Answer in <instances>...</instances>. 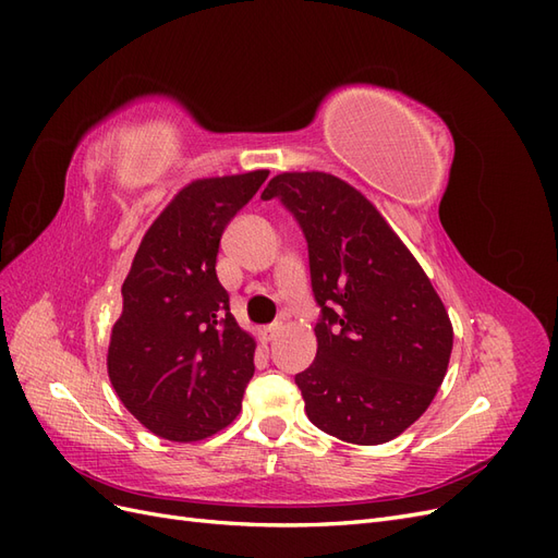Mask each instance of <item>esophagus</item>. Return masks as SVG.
<instances>
[{"mask_svg": "<svg viewBox=\"0 0 558 558\" xmlns=\"http://www.w3.org/2000/svg\"><path fill=\"white\" fill-rule=\"evenodd\" d=\"M283 330V326L281 324H272V326H265V328H260V337L265 342H272L275 337L279 335Z\"/></svg>", "mask_w": 558, "mask_h": 558, "instance_id": "1", "label": "esophagus"}]
</instances>
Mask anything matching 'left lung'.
<instances>
[{
  "mask_svg": "<svg viewBox=\"0 0 558 558\" xmlns=\"http://www.w3.org/2000/svg\"><path fill=\"white\" fill-rule=\"evenodd\" d=\"M260 197L283 202L310 248L316 361L295 375L310 421L351 445L393 440L428 410L447 375L453 328L440 295L347 181L283 172Z\"/></svg>",
  "mask_w": 558,
  "mask_h": 558,
  "instance_id": "left-lung-1",
  "label": "left lung"
}]
</instances>
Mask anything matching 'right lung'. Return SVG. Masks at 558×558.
Wrapping results in <instances>:
<instances>
[{
	"instance_id": "1",
	"label": "right lung",
	"mask_w": 558,
	"mask_h": 558,
	"mask_svg": "<svg viewBox=\"0 0 558 558\" xmlns=\"http://www.w3.org/2000/svg\"><path fill=\"white\" fill-rule=\"evenodd\" d=\"M267 174L256 170L183 185L134 253L107 369L128 412L165 440H205L242 410L256 369V340L230 314L216 256L230 218Z\"/></svg>"
}]
</instances>
